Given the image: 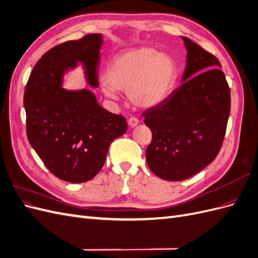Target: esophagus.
Listing matches in <instances>:
<instances>
[{"label":"esophagus","mask_w":258,"mask_h":258,"mask_svg":"<svg viewBox=\"0 0 258 258\" xmlns=\"http://www.w3.org/2000/svg\"><path fill=\"white\" fill-rule=\"evenodd\" d=\"M128 124H129V127L135 128L139 124V119L136 118V117H130V118L128 119Z\"/></svg>","instance_id":"obj_1"}]
</instances>
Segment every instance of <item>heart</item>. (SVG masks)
Listing matches in <instances>:
<instances>
[{"label":"heart","mask_w":258,"mask_h":258,"mask_svg":"<svg viewBox=\"0 0 258 258\" xmlns=\"http://www.w3.org/2000/svg\"><path fill=\"white\" fill-rule=\"evenodd\" d=\"M178 74L175 59L151 45L120 51L111 59L104 72L102 91L111 99L123 90L138 108H152L172 91Z\"/></svg>","instance_id":"b5f03b06"}]
</instances>
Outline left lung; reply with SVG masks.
<instances>
[{
  "mask_svg": "<svg viewBox=\"0 0 258 258\" xmlns=\"http://www.w3.org/2000/svg\"><path fill=\"white\" fill-rule=\"evenodd\" d=\"M182 40L187 50L182 84L143 112L153 135L147 165L166 181H183L216 158L230 113V90L220 61L188 37Z\"/></svg>",
  "mask_w": 258,
  "mask_h": 258,
  "instance_id": "obj_1",
  "label": "left lung"
}]
</instances>
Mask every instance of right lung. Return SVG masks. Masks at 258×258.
Instances as JSON below:
<instances>
[{"label":"right lung","mask_w":258,"mask_h":258,"mask_svg":"<svg viewBox=\"0 0 258 258\" xmlns=\"http://www.w3.org/2000/svg\"><path fill=\"white\" fill-rule=\"evenodd\" d=\"M103 36L88 34L44 53L26 86L27 137L50 172L62 181L84 183L102 169L111 143L127 131V120L100 106L88 90H66L63 75L82 63L97 88Z\"/></svg>","instance_id":"1"}]
</instances>
